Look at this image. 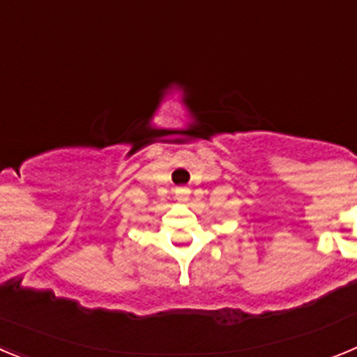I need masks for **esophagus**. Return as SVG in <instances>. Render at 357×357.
I'll list each match as a JSON object with an SVG mask.
<instances>
[{"instance_id":"1","label":"esophagus","mask_w":357,"mask_h":357,"mask_svg":"<svg viewBox=\"0 0 357 357\" xmlns=\"http://www.w3.org/2000/svg\"><path fill=\"white\" fill-rule=\"evenodd\" d=\"M189 197H191V191H189V188H184V185H181V188L175 189V198L178 202L189 200Z\"/></svg>"}]
</instances>
